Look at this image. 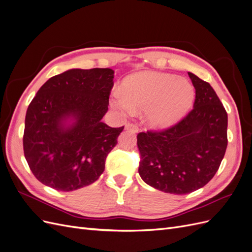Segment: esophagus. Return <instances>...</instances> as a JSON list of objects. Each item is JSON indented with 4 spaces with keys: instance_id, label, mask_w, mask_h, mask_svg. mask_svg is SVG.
<instances>
[{
    "instance_id": "obj_1",
    "label": "esophagus",
    "mask_w": 252,
    "mask_h": 252,
    "mask_svg": "<svg viewBox=\"0 0 252 252\" xmlns=\"http://www.w3.org/2000/svg\"><path fill=\"white\" fill-rule=\"evenodd\" d=\"M125 129L126 130H131V131H133V132H138V126H136L135 124H132V123H127L126 125H125Z\"/></svg>"
}]
</instances>
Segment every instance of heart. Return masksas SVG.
Instances as JSON below:
<instances>
[{"instance_id":"1","label":"heart","mask_w":252,"mask_h":252,"mask_svg":"<svg viewBox=\"0 0 252 252\" xmlns=\"http://www.w3.org/2000/svg\"><path fill=\"white\" fill-rule=\"evenodd\" d=\"M194 88L188 80L170 73L142 71L124 81V91L113 93L111 104L130 113L146 111V122L166 128L182 119L192 107Z\"/></svg>"}]
</instances>
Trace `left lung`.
<instances>
[{
	"label": "left lung",
	"mask_w": 252,
	"mask_h": 252,
	"mask_svg": "<svg viewBox=\"0 0 252 252\" xmlns=\"http://www.w3.org/2000/svg\"><path fill=\"white\" fill-rule=\"evenodd\" d=\"M195 89L193 109L163 131L138 134L142 180L161 191L186 194L215 177L227 148L228 117L210 84L188 72Z\"/></svg>",
	"instance_id": "1"
}]
</instances>
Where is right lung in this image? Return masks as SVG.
Returning <instances> with one entry per match:
<instances>
[{"label": "right lung", "instance_id": "add662e5", "mask_svg": "<svg viewBox=\"0 0 252 252\" xmlns=\"http://www.w3.org/2000/svg\"><path fill=\"white\" fill-rule=\"evenodd\" d=\"M114 71L69 69L50 78L29 104L23 136L34 177L60 191L95 182L124 126L102 122L108 110Z\"/></svg>", "mask_w": 252, "mask_h": 252}]
</instances>
